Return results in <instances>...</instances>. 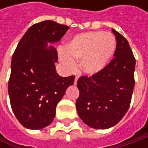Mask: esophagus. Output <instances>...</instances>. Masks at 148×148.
Listing matches in <instances>:
<instances>
[{
	"mask_svg": "<svg viewBox=\"0 0 148 148\" xmlns=\"http://www.w3.org/2000/svg\"><path fill=\"white\" fill-rule=\"evenodd\" d=\"M78 78H79V77H77V76L76 77H75V81H74V85H77V81H78Z\"/></svg>",
	"mask_w": 148,
	"mask_h": 148,
	"instance_id": "1",
	"label": "esophagus"
}]
</instances>
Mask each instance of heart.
I'll return each mask as SVG.
<instances>
[{
	"label": "heart",
	"instance_id": "b5f03b06",
	"mask_svg": "<svg viewBox=\"0 0 148 148\" xmlns=\"http://www.w3.org/2000/svg\"><path fill=\"white\" fill-rule=\"evenodd\" d=\"M116 50L114 35L101 31L77 34L66 43L60 59L68 68L76 66L74 60H80L81 68L86 74L95 75L104 70Z\"/></svg>",
	"mask_w": 148,
	"mask_h": 148
}]
</instances>
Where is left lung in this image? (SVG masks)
<instances>
[{
    "mask_svg": "<svg viewBox=\"0 0 148 148\" xmlns=\"http://www.w3.org/2000/svg\"><path fill=\"white\" fill-rule=\"evenodd\" d=\"M117 46L114 58L104 70L77 82L80 95L77 114L89 127L107 129L116 125L127 113L134 88L136 61L127 39L112 29Z\"/></svg>",
    "mask_w": 148,
    "mask_h": 148,
    "instance_id": "obj_1",
    "label": "left lung"
}]
</instances>
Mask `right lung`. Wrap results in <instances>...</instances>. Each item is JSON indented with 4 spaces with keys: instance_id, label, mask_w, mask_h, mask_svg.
<instances>
[{
    "instance_id": "right-lung-1",
    "label": "right lung",
    "mask_w": 148,
    "mask_h": 148,
    "mask_svg": "<svg viewBox=\"0 0 148 148\" xmlns=\"http://www.w3.org/2000/svg\"><path fill=\"white\" fill-rule=\"evenodd\" d=\"M69 27L52 20L32 25L18 43L11 60L8 93L11 109L26 128L41 129L54 119L56 107L74 76L60 77L56 71L58 53L53 45Z\"/></svg>"
}]
</instances>
